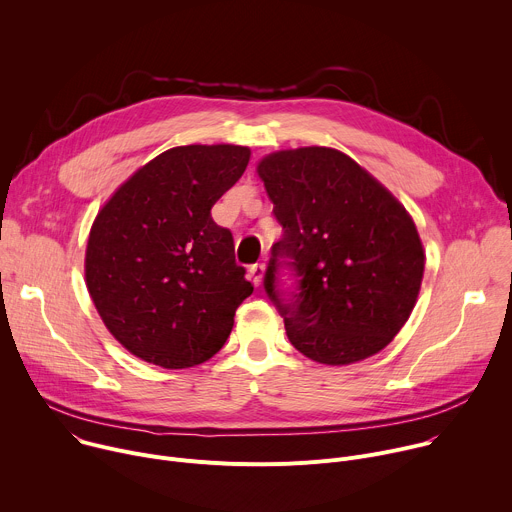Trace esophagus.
I'll return each mask as SVG.
<instances>
[{
    "instance_id": "1",
    "label": "esophagus",
    "mask_w": 512,
    "mask_h": 512,
    "mask_svg": "<svg viewBox=\"0 0 512 512\" xmlns=\"http://www.w3.org/2000/svg\"><path fill=\"white\" fill-rule=\"evenodd\" d=\"M249 273H251V279H253V283H255V285H261V281H263V275H265V263H255V265H251Z\"/></svg>"
}]
</instances>
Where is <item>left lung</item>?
Returning a JSON list of instances; mask_svg holds the SVG:
<instances>
[{
    "label": "left lung",
    "mask_w": 512,
    "mask_h": 512,
    "mask_svg": "<svg viewBox=\"0 0 512 512\" xmlns=\"http://www.w3.org/2000/svg\"><path fill=\"white\" fill-rule=\"evenodd\" d=\"M283 227L265 291L308 358L340 367L383 350L413 312L425 255L403 204L332 148L269 154L257 166ZM281 266L297 277L285 297Z\"/></svg>",
    "instance_id": "left-lung-1"
}]
</instances>
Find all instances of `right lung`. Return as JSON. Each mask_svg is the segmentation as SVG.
Returning a JSON list of instances; mask_svg holds the SVG:
<instances>
[{
    "label": "right lung",
    "instance_id": "add662e5",
    "mask_svg": "<svg viewBox=\"0 0 512 512\" xmlns=\"http://www.w3.org/2000/svg\"><path fill=\"white\" fill-rule=\"evenodd\" d=\"M249 158L243 145H180L139 168L97 214L87 287L107 330L137 358L188 369L227 342L253 285L210 208Z\"/></svg>",
    "mask_w": 512,
    "mask_h": 512
}]
</instances>
